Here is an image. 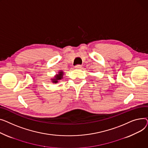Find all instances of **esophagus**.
<instances>
[{
	"label": "esophagus",
	"instance_id": "1",
	"mask_svg": "<svg viewBox=\"0 0 148 148\" xmlns=\"http://www.w3.org/2000/svg\"><path fill=\"white\" fill-rule=\"evenodd\" d=\"M75 68L76 69H81L82 68V66L80 64H77L75 66Z\"/></svg>",
	"mask_w": 148,
	"mask_h": 148
}]
</instances>
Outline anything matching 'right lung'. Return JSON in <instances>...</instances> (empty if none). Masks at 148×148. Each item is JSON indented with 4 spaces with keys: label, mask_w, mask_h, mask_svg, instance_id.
I'll return each mask as SVG.
<instances>
[{
    "label": "right lung",
    "mask_w": 148,
    "mask_h": 148,
    "mask_svg": "<svg viewBox=\"0 0 148 148\" xmlns=\"http://www.w3.org/2000/svg\"><path fill=\"white\" fill-rule=\"evenodd\" d=\"M58 73H59V74L57 75V76L55 77L56 78H54V79H52V80H53V82L57 83V82H58V80H60V79H62L63 75V72L62 71H61V72H59Z\"/></svg>",
    "instance_id": "add662e5"
}]
</instances>
